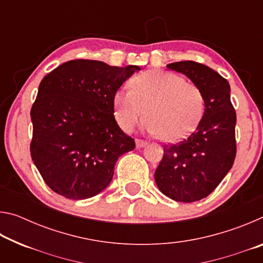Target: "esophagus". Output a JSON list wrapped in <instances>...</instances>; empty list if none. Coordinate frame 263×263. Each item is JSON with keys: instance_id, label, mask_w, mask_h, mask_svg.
<instances>
[{"instance_id": "obj_1", "label": "esophagus", "mask_w": 263, "mask_h": 263, "mask_svg": "<svg viewBox=\"0 0 263 263\" xmlns=\"http://www.w3.org/2000/svg\"><path fill=\"white\" fill-rule=\"evenodd\" d=\"M146 144H147V142L144 141V140H139V139H137V140H136V146H137V148H141V147H144V146H146Z\"/></svg>"}]
</instances>
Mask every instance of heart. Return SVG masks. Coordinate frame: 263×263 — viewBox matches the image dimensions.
I'll return each instance as SVG.
<instances>
[{"label": "heart", "mask_w": 263, "mask_h": 263, "mask_svg": "<svg viewBox=\"0 0 263 263\" xmlns=\"http://www.w3.org/2000/svg\"><path fill=\"white\" fill-rule=\"evenodd\" d=\"M112 97L119 127L132 132L144 112V128L164 141H176L193 132L204 114V97L196 84L175 73L147 70L131 80Z\"/></svg>", "instance_id": "heart-1"}]
</instances>
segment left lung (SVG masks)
Here are the masks:
<instances>
[{
    "mask_svg": "<svg viewBox=\"0 0 263 263\" xmlns=\"http://www.w3.org/2000/svg\"><path fill=\"white\" fill-rule=\"evenodd\" d=\"M201 89L204 114L196 130L179 142L163 145V158L154 173L155 183L167 197L191 203L210 195L232 168L237 145V116L228 80L195 61L167 65Z\"/></svg>",
    "mask_w": 263,
    "mask_h": 263,
    "instance_id": "left-lung-1",
    "label": "left lung"
}]
</instances>
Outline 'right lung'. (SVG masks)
Instances as JSON below:
<instances>
[{"label": "right lung", "instance_id": "right-lung-1", "mask_svg": "<svg viewBox=\"0 0 263 263\" xmlns=\"http://www.w3.org/2000/svg\"><path fill=\"white\" fill-rule=\"evenodd\" d=\"M140 67L70 60L42 80L31 109V158L45 183L69 199L110 184L122 154L136 147L114 116L116 90Z\"/></svg>", "mask_w": 263, "mask_h": 263}]
</instances>
